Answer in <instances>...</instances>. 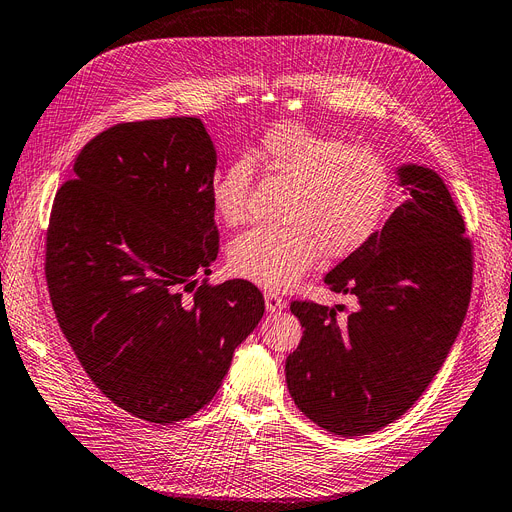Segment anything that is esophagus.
<instances>
[{"label":"esophagus","instance_id":"1","mask_svg":"<svg viewBox=\"0 0 512 512\" xmlns=\"http://www.w3.org/2000/svg\"><path fill=\"white\" fill-rule=\"evenodd\" d=\"M264 304H267L269 313H279L285 309V300L273 292H264Z\"/></svg>","mask_w":512,"mask_h":512}]
</instances>
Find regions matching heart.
Listing matches in <instances>:
<instances>
[{
	"instance_id": "obj_1",
	"label": "heart",
	"mask_w": 512,
	"mask_h": 512,
	"mask_svg": "<svg viewBox=\"0 0 512 512\" xmlns=\"http://www.w3.org/2000/svg\"><path fill=\"white\" fill-rule=\"evenodd\" d=\"M252 163L290 185L281 208L288 224L250 229L229 245L231 271L262 288H292L319 256H351L391 210L393 172L376 151L288 121L212 182V206L222 222L239 224L248 216Z\"/></svg>"
}]
</instances>
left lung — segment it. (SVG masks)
Segmentation results:
<instances>
[{
  "mask_svg": "<svg viewBox=\"0 0 512 512\" xmlns=\"http://www.w3.org/2000/svg\"><path fill=\"white\" fill-rule=\"evenodd\" d=\"M397 176L407 199L325 275L332 292L357 296L359 309L290 304L304 327L285 359L290 395L306 418L342 437L380 431L410 410L452 349L473 290V243L445 182L416 163Z\"/></svg>",
  "mask_w": 512,
  "mask_h": 512,
  "instance_id": "8db88e82",
  "label": "left lung"
}]
</instances>
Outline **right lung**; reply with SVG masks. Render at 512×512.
<instances>
[{
	"instance_id": "1",
	"label": "right lung",
	"mask_w": 512,
	"mask_h": 512,
	"mask_svg": "<svg viewBox=\"0 0 512 512\" xmlns=\"http://www.w3.org/2000/svg\"><path fill=\"white\" fill-rule=\"evenodd\" d=\"M216 149L197 117L117 124L58 189L46 281L60 330L121 410L170 424L220 388L264 315L254 283H196L218 256Z\"/></svg>"
}]
</instances>
